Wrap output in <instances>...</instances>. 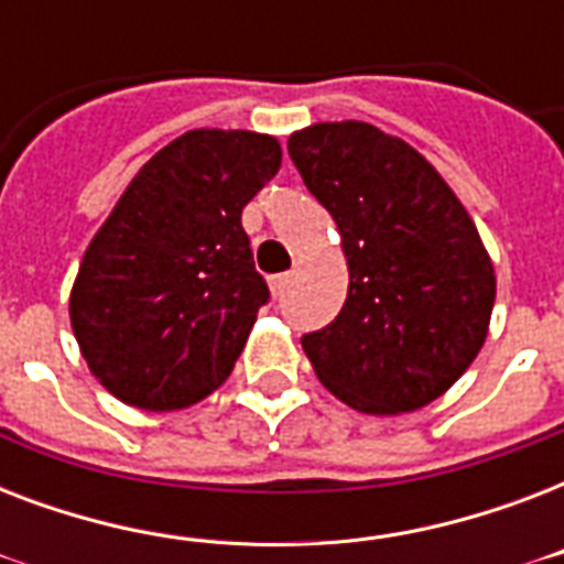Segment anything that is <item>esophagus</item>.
Instances as JSON below:
<instances>
[{"mask_svg":"<svg viewBox=\"0 0 564 564\" xmlns=\"http://www.w3.org/2000/svg\"><path fill=\"white\" fill-rule=\"evenodd\" d=\"M286 286H290V274L286 272L272 274V278H269V290H272L274 299H281L283 292H286Z\"/></svg>","mask_w":564,"mask_h":564,"instance_id":"34e87169","label":"esophagus"}]
</instances>
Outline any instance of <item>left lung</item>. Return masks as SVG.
<instances>
[{"instance_id": "left-lung-1", "label": "left lung", "mask_w": 564, "mask_h": 564, "mask_svg": "<svg viewBox=\"0 0 564 564\" xmlns=\"http://www.w3.org/2000/svg\"><path fill=\"white\" fill-rule=\"evenodd\" d=\"M286 149L334 216L351 278L339 316L301 336L316 377L369 415L427 406L489 334L495 265L471 216L412 145L369 122H318Z\"/></svg>"}]
</instances>
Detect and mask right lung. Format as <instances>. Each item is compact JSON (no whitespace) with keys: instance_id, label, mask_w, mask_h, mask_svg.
Masks as SVG:
<instances>
[{"instance_id":"add662e5","label":"right lung","mask_w":564,"mask_h":564,"mask_svg":"<svg viewBox=\"0 0 564 564\" xmlns=\"http://www.w3.org/2000/svg\"><path fill=\"white\" fill-rule=\"evenodd\" d=\"M278 170L274 137L195 128L128 184L69 295L84 360L119 401L184 410L228 380L269 301L242 207Z\"/></svg>"}]
</instances>
